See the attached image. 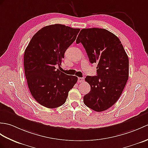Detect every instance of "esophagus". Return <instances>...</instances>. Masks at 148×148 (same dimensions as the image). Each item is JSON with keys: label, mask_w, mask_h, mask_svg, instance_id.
Listing matches in <instances>:
<instances>
[{"label": "esophagus", "mask_w": 148, "mask_h": 148, "mask_svg": "<svg viewBox=\"0 0 148 148\" xmlns=\"http://www.w3.org/2000/svg\"><path fill=\"white\" fill-rule=\"evenodd\" d=\"M84 81V77H78V82H82Z\"/></svg>", "instance_id": "obj_1"}]
</instances>
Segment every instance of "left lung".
Masks as SVG:
<instances>
[{
	"label": "left lung",
	"mask_w": 148,
	"mask_h": 148,
	"mask_svg": "<svg viewBox=\"0 0 148 148\" xmlns=\"http://www.w3.org/2000/svg\"><path fill=\"white\" fill-rule=\"evenodd\" d=\"M76 43H81L91 64H97V75L85 81L91 91L83 101L96 112L110 108L121 97L129 78V58L119 38L105 29H82Z\"/></svg>",
	"instance_id": "8db88e82"
}]
</instances>
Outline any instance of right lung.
Masks as SVG:
<instances>
[{
	"label": "right lung",
	"instance_id": "right-lung-1",
	"mask_svg": "<svg viewBox=\"0 0 148 148\" xmlns=\"http://www.w3.org/2000/svg\"><path fill=\"white\" fill-rule=\"evenodd\" d=\"M80 29L56 24L42 27L35 35L24 53L27 86L35 100L49 108L62 105L77 77L56 69L64 53Z\"/></svg>",
	"mask_w": 148,
	"mask_h": 148
}]
</instances>
